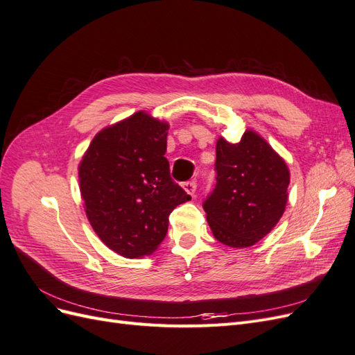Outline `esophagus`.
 I'll list each match as a JSON object with an SVG mask.
<instances>
[{
    "instance_id": "obj_1",
    "label": "esophagus",
    "mask_w": 355,
    "mask_h": 355,
    "mask_svg": "<svg viewBox=\"0 0 355 355\" xmlns=\"http://www.w3.org/2000/svg\"><path fill=\"white\" fill-rule=\"evenodd\" d=\"M182 188H184L191 197H194L196 191H197V184L194 180H188V182H184V184H182Z\"/></svg>"
}]
</instances>
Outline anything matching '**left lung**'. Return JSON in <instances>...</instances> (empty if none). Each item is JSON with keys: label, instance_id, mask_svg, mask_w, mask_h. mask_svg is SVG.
I'll return each mask as SVG.
<instances>
[{"label": "left lung", "instance_id": "8db88e82", "mask_svg": "<svg viewBox=\"0 0 355 355\" xmlns=\"http://www.w3.org/2000/svg\"><path fill=\"white\" fill-rule=\"evenodd\" d=\"M216 185L202 202L214 239L250 247L283 216L290 173L284 159L259 135L245 130L239 144L219 137Z\"/></svg>", "mask_w": 355, "mask_h": 355}]
</instances>
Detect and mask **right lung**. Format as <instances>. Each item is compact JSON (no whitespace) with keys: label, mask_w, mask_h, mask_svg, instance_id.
Wrapping results in <instances>:
<instances>
[{"label":"right lung","mask_w":355,"mask_h":355,"mask_svg":"<svg viewBox=\"0 0 355 355\" xmlns=\"http://www.w3.org/2000/svg\"><path fill=\"white\" fill-rule=\"evenodd\" d=\"M168 124L139 111L94 136L78 166L87 219L99 239L128 259L151 254L168 216L191 197L170 178Z\"/></svg>","instance_id":"right-lung-1"}]
</instances>
